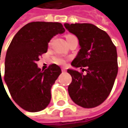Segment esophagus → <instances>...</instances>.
Masks as SVG:
<instances>
[{
  "instance_id": "esophagus-1",
  "label": "esophagus",
  "mask_w": 128,
  "mask_h": 128,
  "mask_svg": "<svg viewBox=\"0 0 128 128\" xmlns=\"http://www.w3.org/2000/svg\"><path fill=\"white\" fill-rule=\"evenodd\" d=\"M66 71V68H64V67H62V72H65Z\"/></svg>"
}]
</instances>
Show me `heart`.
Returning a JSON list of instances; mask_svg holds the SVG:
<instances>
[{
    "mask_svg": "<svg viewBox=\"0 0 128 128\" xmlns=\"http://www.w3.org/2000/svg\"><path fill=\"white\" fill-rule=\"evenodd\" d=\"M70 36H72V34H68L66 35V38L70 37ZM54 62H55L56 64H60V65H63L66 63V60H64V58H62V57H60V56H56L54 58Z\"/></svg>",
    "mask_w": 128,
    "mask_h": 128,
    "instance_id": "1",
    "label": "heart"
}]
</instances>
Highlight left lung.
Here are the masks:
<instances>
[{
  "label": "left lung",
  "mask_w": 128,
  "mask_h": 128,
  "mask_svg": "<svg viewBox=\"0 0 128 128\" xmlns=\"http://www.w3.org/2000/svg\"><path fill=\"white\" fill-rule=\"evenodd\" d=\"M64 27L77 37L81 47L72 66L86 72L67 70L72 77L68 94L79 106L96 107L108 98L117 76L116 47L108 34L94 24L65 23Z\"/></svg>",
  "instance_id": "left-lung-1"
}]
</instances>
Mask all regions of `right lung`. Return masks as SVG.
I'll use <instances>...</instances> for the list:
<instances>
[{
	"instance_id": "1",
	"label": "right lung",
	"mask_w": 128,
	"mask_h": 128,
	"mask_svg": "<svg viewBox=\"0 0 128 128\" xmlns=\"http://www.w3.org/2000/svg\"><path fill=\"white\" fill-rule=\"evenodd\" d=\"M64 32L60 22H30L16 33L8 46L4 80L12 99L25 110L40 111L50 102L51 88L62 70L53 64L42 71L36 62L47 52L51 39Z\"/></svg>"
}]
</instances>
